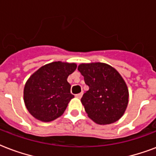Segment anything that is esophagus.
<instances>
[{
	"label": "esophagus",
	"instance_id": "34e87169",
	"mask_svg": "<svg viewBox=\"0 0 156 156\" xmlns=\"http://www.w3.org/2000/svg\"><path fill=\"white\" fill-rule=\"evenodd\" d=\"M82 95H83V93H80V94H76V97L77 98H81Z\"/></svg>",
	"mask_w": 156,
	"mask_h": 156
}]
</instances>
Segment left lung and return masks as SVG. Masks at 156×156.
<instances>
[{
	"instance_id": "obj_1",
	"label": "left lung",
	"mask_w": 156,
	"mask_h": 156,
	"mask_svg": "<svg viewBox=\"0 0 156 156\" xmlns=\"http://www.w3.org/2000/svg\"><path fill=\"white\" fill-rule=\"evenodd\" d=\"M78 70L89 86L81 98L88 116L99 124L117 121L124 115L129 102L127 85L119 72L102 62L83 63Z\"/></svg>"
}]
</instances>
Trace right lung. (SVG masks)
Returning <instances> with one entry per match:
<instances>
[{
  "instance_id": "add662e5",
  "label": "right lung",
  "mask_w": 156,
  "mask_h": 156,
  "mask_svg": "<svg viewBox=\"0 0 156 156\" xmlns=\"http://www.w3.org/2000/svg\"><path fill=\"white\" fill-rule=\"evenodd\" d=\"M76 69L75 63L54 62L30 76L24 87L23 98L32 116L49 122L63 114L70 100L74 98L67 77Z\"/></svg>"
}]
</instances>
